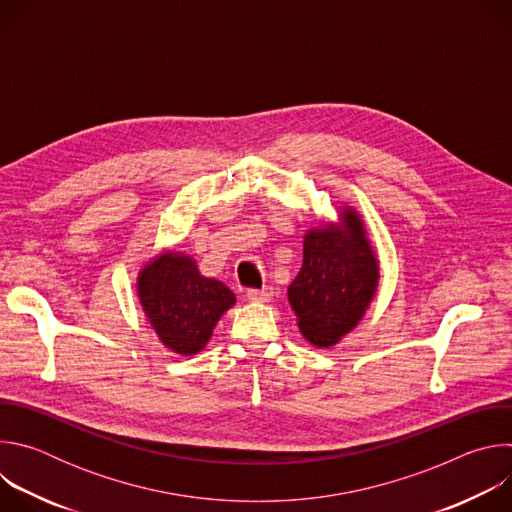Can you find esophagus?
<instances>
[{"label":"esophagus","instance_id":"34e87169","mask_svg":"<svg viewBox=\"0 0 512 512\" xmlns=\"http://www.w3.org/2000/svg\"><path fill=\"white\" fill-rule=\"evenodd\" d=\"M271 296H273V287H269V285H265L261 289H255V287L247 289V300H251V302H267Z\"/></svg>","mask_w":512,"mask_h":512}]
</instances>
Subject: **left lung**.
Here are the masks:
<instances>
[{
	"mask_svg": "<svg viewBox=\"0 0 512 512\" xmlns=\"http://www.w3.org/2000/svg\"><path fill=\"white\" fill-rule=\"evenodd\" d=\"M377 281L379 265L354 212H346L344 231H310L302 269L287 289L302 334L316 346L334 344L362 318Z\"/></svg>",
	"mask_w": 512,
	"mask_h": 512,
	"instance_id": "left-lung-1",
	"label": "left lung"
}]
</instances>
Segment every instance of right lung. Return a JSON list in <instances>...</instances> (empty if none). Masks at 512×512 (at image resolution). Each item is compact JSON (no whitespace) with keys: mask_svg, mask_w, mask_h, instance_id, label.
Instances as JSON below:
<instances>
[{"mask_svg":"<svg viewBox=\"0 0 512 512\" xmlns=\"http://www.w3.org/2000/svg\"><path fill=\"white\" fill-rule=\"evenodd\" d=\"M139 298L162 342L178 354H196L233 304V291L202 277L190 257L166 253L139 275Z\"/></svg>","mask_w":512,"mask_h":512,"instance_id":"right-lung-1","label":"right lung"}]
</instances>
